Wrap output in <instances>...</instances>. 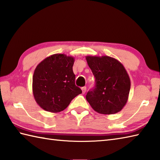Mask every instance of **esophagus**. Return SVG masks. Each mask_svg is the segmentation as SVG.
<instances>
[{
  "label": "esophagus",
  "instance_id": "34e87169",
  "mask_svg": "<svg viewBox=\"0 0 160 160\" xmlns=\"http://www.w3.org/2000/svg\"><path fill=\"white\" fill-rule=\"evenodd\" d=\"M86 90H87V87H82V93L84 94V93H85L86 92Z\"/></svg>",
  "mask_w": 160,
  "mask_h": 160
}]
</instances>
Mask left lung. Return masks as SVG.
Listing matches in <instances>:
<instances>
[{
	"instance_id": "obj_1",
	"label": "left lung",
	"mask_w": 160,
	"mask_h": 160,
	"mask_svg": "<svg viewBox=\"0 0 160 160\" xmlns=\"http://www.w3.org/2000/svg\"><path fill=\"white\" fill-rule=\"evenodd\" d=\"M96 78V86L86 95L87 101L96 112L114 114L126 105L130 89V79L119 61L109 56H86Z\"/></svg>"
}]
</instances>
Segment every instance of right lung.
Returning a JSON list of instances; mask_svg holds the SVG:
<instances>
[{
    "label": "right lung",
    "mask_w": 160,
    "mask_h": 160,
    "mask_svg": "<svg viewBox=\"0 0 160 160\" xmlns=\"http://www.w3.org/2000/svg\"><path fill=\"white\" fill-rule=\"evenodd\" d=\"M74 61L71 56L54 54L37 66L32 77V92L43 109L52 113L63 111L82 93L75 84Z\"/></svg>",
    "instance_id": "obj_1"
}]
</instances>
